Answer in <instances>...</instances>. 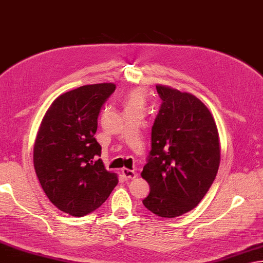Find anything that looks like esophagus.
I'll list each match as a JSON object with an SVG mask.
<instances>
[{"label":"esophagus","instance_id":"esophagus-1","mask_svg":"<svg viewBox=\"0 0 263 263\" xmlns=\"http://www.w3.org/2000/svg\"><path fill=\"white\" fill-rule=\"evenodd\" d=\"M121 173H122V176H124L127 179H134V178H136V176H137L135 171L130 170V169H126V168L122 169Z\"/></svg>","mask_w":263,"mask_h":263}]
</instances>
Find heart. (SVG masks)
Masks as SVG:
<instances>
[{"label": "heart", "instance_id": "obj_1", "mask_svg": "<svg viewBox=\"0 0 263 263\" xmlns=\"http://www.w3.org/2000/svg\"><path fill=\"white\" fill-rule=\"evenodd\" d=\"M146 94L142 89H135L125 96L124 104L126 110H142L145 105Z\"/></svg>", "mask_w": 263, "mask_h": 263}]
</instances>
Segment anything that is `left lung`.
I'll return each instance as SVG.
<instances>
[{"label": "left lung", "instance_id": "8db88e82", "mask_svg": "<svg viewBox=\"0 0 263 263\" xmlns=\"http://www.w3.org/2000/svg\"><path fill=\"white\" fill-rule=\"evenodd\" d=\"M162 100L152 127V148L141 176L149 185L147 210L175 218L194 209L216 178L220 144L211 112L190 93L158 85Z\"/></svg>", "mask_w": 263, "mask_h": 263}]
</instances>
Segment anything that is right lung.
Here are the masks:
<instances>
[{"label":"right lung","instance_id":"add662e5","mask_svg":"<svg viewBox=\"0 0 263 263\" xmlns=\"http://www.w3.org/2000/svg\"><path fill=\"white\" fill-rule=\"evenodd\" d=\"M112 83L85 85L59 96L41 122L34 167L43 191L59 210L84 217L100 208L118 184L104 168L94 135Z\"/></svg>","mask_w":263,"mask_h":263}]
</instances>
